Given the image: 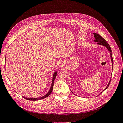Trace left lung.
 Returning a JSON list of instances; mask_svg holds the SVG:
<instances>
[{
  "label": "left lung",
  "mask_w": 123,
  "mask_h": 123,
  "mask_svg": "<svg viewBox=\"0 0 123 123\" xmlns=\"http://www.w3.org/2000/svg\"><path fill=\"white\" fill-rule=\"evenodd\" d=\"M93 34L94 35V37L95 38L94 40V42L97 43V44H98L99 45H103V46L107 48V49H108V51L110 52V55H111V63H112V68L113 67V59H112V51H111V48L110 46V45H109V44L107 43V42L105 39H104L103 37H101V36L100 35H99V34L96 33H93ZM112 69H113V68H112ZM111 79L110 81H109V83H108L107 86H106V87L105 89H104L101 92H100V93L98 95H99L100 94H101L102 92H103L104 90H106L108 87V86H109V85H110V83H111ZM72 93L74 94L73 92H72Z\"/></svg>",
  "instance_id": "left-lung-1"
}]
</instances>
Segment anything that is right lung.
<instances>
[{
    "instance_id": "right-lung-1",
    "label": "right lung",
    "mask_w": 123,
    "mask_h": 123,
    "mask_svg": "<svg viewBox=\"0 0 123 123\" xmlns=\"http://www.w3.org/2000/svg\"><path fill=\"white\" fill-rule=\"evenodd\" d=\"M57 74V71H55L53 74V79H52V85H51V88H50V89L49 91V92L47 93V94L44 95V96L41 97H38V98H27V97H23L25 99H27V100H28L36 101V100H39L43 99H44L45 98L48 97L49 95L51 94V93L52 92L53 88V86H54V80H55V78H56Z\"/></svg>"
}]
</instances>
